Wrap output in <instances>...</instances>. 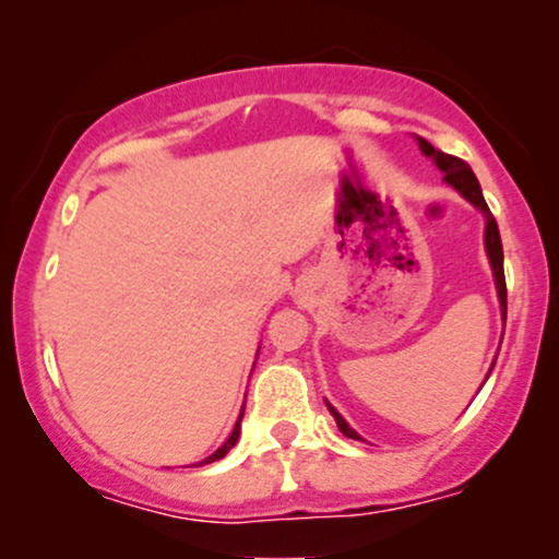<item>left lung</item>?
I'll return each mask as SVG.
<instances>
[{
	"mask_svg": "<svg viewBox=\"0 0 559 559\" xmlns=\"http://www.w3.org/2000/svg\"><path fill=\"white\" fill-rule=\"evenodd\" d=\"M420 144V152L426 157H433L436 168L444 173V181L452 186V189H457L460 194H463L467 202L473 204V207L480 210L486 217V230H484V241H486V254H489V262H491V273H493V284H497V294H499V307H502V318H507V286H504V254H502V239H499V228H497V221H493L489 204H486L484 194H480V186H478V178L473 176L471 165L465 163V159L460 157H452V155H444V152L433 150L431 144H428L426 139H418ZM493 368V365H491ZM489 378V376H486ZM329 404V402H325ZM331 415L336 418V426L338 431H342L346 439H357L360 441V433L355 431V428L346 423L342 415L336 413V407H331Z\"/></svg>",
	"mask_w": 559,
	"mask_h": 559,
	"instance_id": "obj_1",
	"label": "left lung"
}]
</instances>
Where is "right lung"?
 Here are the masks:
<instances>
[{
    "label": "right lung",
    "mask_w": 559,
    "mask_h": 559,
    "mask_svg": "<svg viewBox=\"0 0 559 559\" xmlns=\"http://www.w3.org/2000/svg\"><path fill=\"white\" fill-rule=\"evenodd\" d=\"M241 418H243V409H241L239 420H236L234 431H230V436H228V439H226V444H223L221 449H217V452H213V454H210V457H207V460H202V463H199V465H207V463H215V460L226 457V454H228V449H230V447H236V441H239V433H241Z\"/></svg>",
    "instance_id": "obj_1"
}]
</instances>
